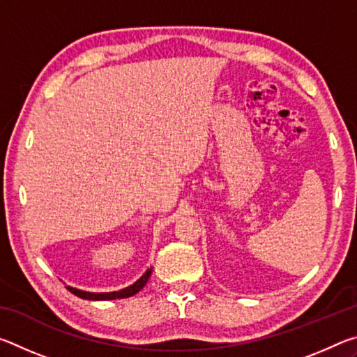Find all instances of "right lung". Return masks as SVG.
I'll return each instance as SVG.
<instances>
[{
	"label": "right lung",
	"mask_w": 357,
	"mask_h": 357,
	"mask_svg": "<svg viewBox=\"0 0 357 357\" xmlns=\"http://www.w3.org/2000/svg\"><path fill=\"white\" fill-rule=\"evenodd\" d=\"M151 273H153V268H149L146 273H144L140 279H138L135 283H132L130 287L128 288H123L119 289V291H112V293H89V291H82V289H77V288H72L68 287L69 291L72 294L78 296V298L82 299H89V301H110V299H124V298H130V296L137 294L140 289L146 285V282L149 279Z\"/></svg>",
	"instance_id": "right-lung-1"
}]
</instances>
